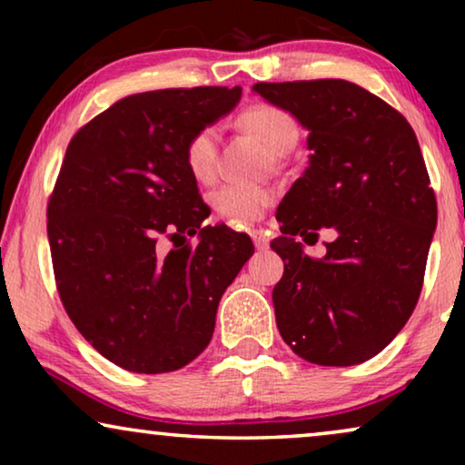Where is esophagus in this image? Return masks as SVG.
<instances>
[{
    "label": "esophagus",
    "mask_w": 465,
    "mask_h": 465,
    "mask_svg": "<svg viewBox=\"0 0 465 465\" xmlns=\"http://www.w3.org/2000/svg\"><path fill=\"white\" fill-rule=\"evenodd\" d=\"M250 237L253 239V245H256V250H269V239H266V234L262 231L253 228V231H250Z\"/></svg>",
    "instance_id": "obj_1"
}]
</instances>
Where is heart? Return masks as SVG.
<instances>
[{
	"label": "heart",
	"mask_w": 465,
	"mask_h": 465,
	"mask_svg": "<svg viewBox=\"0 0 465 465\" xmlns=\"http://www.w3.org/2000/svg\"><path fill=\"white\" fill-rule=\"evenodd\" d=\"M239 123L253 133L266 148L275 154L292 150L301 137L296 118L290 112L271 104H256L241 114ZM220 133L213 124L196 129L183 145V164L196 182H209L215 175L218 164ZM275 199V193L264 186H245V183H224L212 193L213 212L234 224H252L260 220Z\"/></svg>",
	"instance_id": "obj_1"
}]
</instances>
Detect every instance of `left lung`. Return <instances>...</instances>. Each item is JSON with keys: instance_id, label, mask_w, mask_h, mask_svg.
<instances>
[{"instance_id": "8db88e82", "label": "left lung", "mask_w": 465, "mask_h": 465, "mask_svg": "<svg viewBox=\"0 0 465 465\" xmlns=\"http://www.w3.org/2000/svg\"><path fill=\"white\" fill-rule=\"evenodd\" d=\"M260 97L309 131V167L279 203L283 260L272 290L282 339L302 360L353 366L390 345L415 311L438 207L412 126L347 80L258 82ZM334 227L311 259L296 233Z\"/></svg>"}]
</instances>
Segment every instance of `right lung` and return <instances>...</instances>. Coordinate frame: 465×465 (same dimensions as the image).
I'll use <instances>...</instances> for the list:
<instances>
[{
    "label": "right lung",
    "mask_w": 465,
    "mask_h": 465,
    "mask_svg": "<svg viewBox=\"0 0 465 465\" xmlns=\"http://www.w3.org/2000/svg\"><path fill=\"white\" fill-rule=\"evenodd\" d=\"M239 99V86L137 93L67 145L48 201L56 290L80 334L124 371L171 372L203 353L222 294L253 253L247 234L203 226L209 207L183 164L188 137ZM186 232L200 243L157 253L161 233Z\"/></svg>",
    "instance_id": "1"
}]
</instances>
